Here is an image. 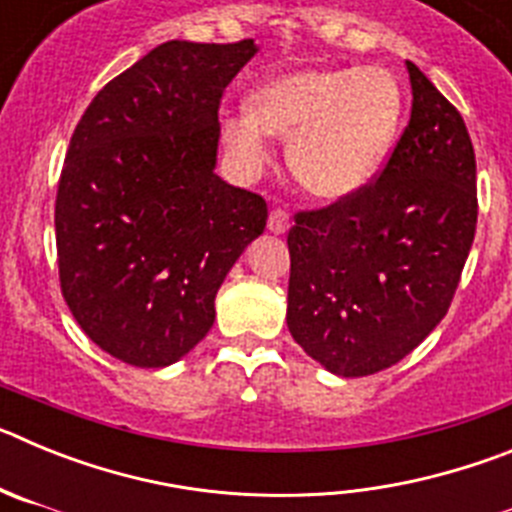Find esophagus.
Instances as JSON below:
<instances>
[{
	"label": "esophagus",
	"instance_id": "esophagus-1",
	"mask_svg": "<svg viewBox=\"0 0 512 512\" xmlns=\"http://www.w3.org/2000/svg\"><path fill=\"white\" fill-rule=\"evenodd\" d=\"M266 228L271 230V233H277V235H284L289 230V215L284 210H271L269 212V223H266Z\"/></svg>",
	"mask_w": 512,
	"mask_h": 512
}]
</instances>
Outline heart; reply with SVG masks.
I'll list each match as a JSON object with an SVG mask.
<instances>
[{
  "label": "heart",
  "instance_id": "b5f03b06",
  "mask_svg": "<svg viewBox=\"0 0 512 512\" xmlns=\"http://www.w3.org/2000/svg\"><path fill=\"white\" fill-rule=\"evenodd\" d=\"M402 120V89L374 66H310L264 79L246 112L220 120L225 146L248 171L271 158L266 135L287 143L289 169L325 202L359 192L382 166Z\"/></svg>",
  "mask_w": 512,
  "mask_h": 512
}]
</instances>
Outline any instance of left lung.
<instances>
[{"label":"left lung","mask_w":512,"mask_h":512,"mask_svg":"<svg viewBox=\"0 0 512 512\" xmlns=\"http://www.w3.org/2000/svg\"><path fill=\"white\" fill-rule=\"evenodd\" d=\"M413 110L379 179L287 235V328L320 366L366 377L449 312L477 228V164L459 110L408 61Z\"/></svg>","instance_id":"left-lung-1"}]
</instances>
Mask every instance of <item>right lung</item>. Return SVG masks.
Wrapping results in <instances>:
<instances>
[{"label": "right lung", "instance_id": "obj_1", "mask_svg": "<svg viewBox=\"0 0 512 512\" xmlns=\"http://www.w3.org/2000/svg\"><path fill=\"white\" fill-rule=\"evenodd\" d=\"M253 40H169L107 84L71 135L56 194L63 300L115 359L158 369L215 323L266 202L215 174L225 87Z\"/></svg>", "mask_w": 512, "mask_h": 512}]
</instances>
